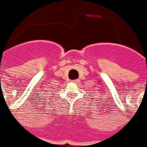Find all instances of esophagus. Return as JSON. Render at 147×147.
<instances>
[{
    "label": "esophagus",
    "instance_id": "1",
    "mask_svg": "<svg viewBox=\"0 0 147 147\" xmlns=\"http://www.w3.org/2000/svg\"><path fill=\"white\" fill-rule=\"evenodd\" d=\"M71 82H75V83H77V82H79V80H73V81H71Z\"/></svg>",
    "mask_w": 147,
    "mask_h": 147
}]
</instances>
